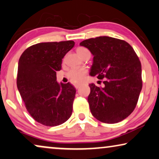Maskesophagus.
<instances>
[{
	"label": "esophagus",
	"mask_w": 159,
	"mask_h": 159,
	"mask_svg": "<svg viewBox=\"0 0 159 159\" xmlns=\"http://www.w3.org/2000/svg\"><path fill=\"white\" fill-rule=\"evenodd\" d=\"M80 84H75V88L76 89H78L80 88Z\"/></svg>",
	"instance_id": "esophagus-1"
}]
</instances>
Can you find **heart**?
Here are the masks:
<instances>
[{"label": "heart", "instance_id": "1", "mask_svg": "<svg viewBox=\"0 0 159 159\" xmlns=\"http://www.w3.org/2000/svg\"><path fill=\"white\" fill-rule=\"evenodd\" d=\"M86 51H88V50L84 47H78L77 48V53L80 57ZM87 73L88 69L86 68H72L67 73V76L72 82H80L83 81Z\"/></svg>", "mask_w": 159, "mask_h": 159}]
</instances>
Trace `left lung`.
Wrapping results in <instances>:
<instances>
[{
  "mask_svg": "<svg viewBox=\"0 0 159 159\" xmlns=\"http://www.w3.org/2000/svg\"><path fill=\"white\" fill-rule=\"evenodd\" d=\"M94 56L90 75L103 80L104 87L89 84L90 111L104 123L119 122L131 114L143 87L142 69L133 48L120 39L103 36L80 43Z\"/></svg>",
  "mask_w": 159,
  "mask_h": 159,
  "instance_id": "obj_1",
  "label": "left lung"
}]
</instances>
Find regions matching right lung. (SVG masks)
Masks as SVG:
<instances>
[{"mask_svg": "<svg viewBox=\"0 0 159 159\" xmlns=\"http://www.w3.org/2000/svg\"><path fill=\"white\" fill-rule=\"evenodd\" d=\"M75 44L73 40L38 43L19 58L17 88L30 116L41 125H60L72 114L76 90L69 82L58 84L56 71Z\"/></svg>", "mask_w": 159, "mask_h": 159, "instance_id": "obj_1", "label": "right lung"}]
</instances>
